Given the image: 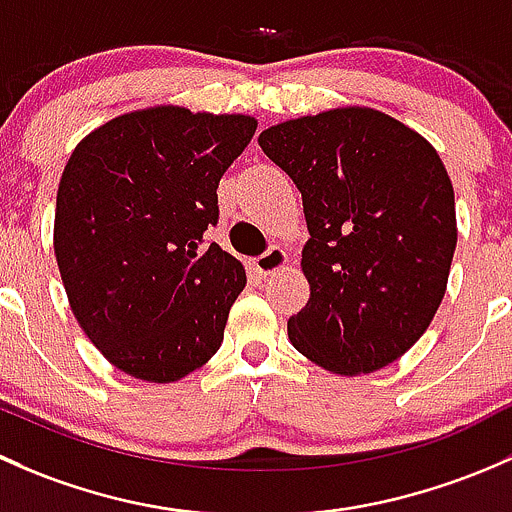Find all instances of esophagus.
Returning a JSON list of instances; mask_svg holds the SVG:
<instances>
[{"label": "esophagus", "mask_w": 512, "mask_h": 512, "mask_svg": "<svg viewBox=\"0 0 512 512\" xmlns=\"http://www.w3.org/2000/svg\"><path fill=\"white\" fill-rule=\"evenodd\" d=\"M251 266H254V271L261 278L273 276V273L281 271V268L286 266V251L278 249V246H271V249H268L266 254L256 256L254 261H251Z\"/></svg>", "instance_id": "obj_1"}]
</instances>
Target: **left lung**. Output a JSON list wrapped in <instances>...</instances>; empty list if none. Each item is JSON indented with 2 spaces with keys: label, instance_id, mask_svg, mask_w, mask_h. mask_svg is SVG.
I'll return each mask as SVG.
<instances>
[{
  "label": "left lung",
  "instance_id": "left-lung-1",
  "mask_svg": "<svg viewBox=\"0 0 512 512\" xmlns=\"http://www.w3.org/2000/svg\"><path fill=\"white\" fill-rule=\"evenodd\" d=\"M303 197L310 300L293 347L337 374L387 367L424 335L446 293L456 207L434 147L372 108H337L258 135Z\"/></svg>",
  "mask_w": 512,
  "mask_h": 512
}]
</instances>
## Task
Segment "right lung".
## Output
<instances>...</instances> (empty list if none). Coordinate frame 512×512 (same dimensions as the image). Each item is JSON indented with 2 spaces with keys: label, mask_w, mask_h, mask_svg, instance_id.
I'll use <instances>...</instances> for the list:
<instances>
[{
  "label": "right lung",
  "mask_w": 512,
  "mask_h": 512,
  "mask_svg": "<svg viewBox=\"0 0 512 512\" xmlns=\"http://www.w3.org/2000/svg\"><path fill=\"white\" fill-rule=\"evenodd\" d=\"M254 133L249 115L162 105L73 150L56 194L61 281L88 340L130 377L177 382L221 347L246 273L204 239L219 179Z\"/></svg>",
  "instance_id": "1"
}]
</instances>
